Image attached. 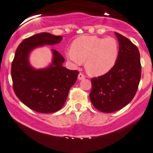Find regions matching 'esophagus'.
I'll return each instance as SVG.
<instances>
[{
	"instance_id": "esophagus-1",
	"label": "esophagus",
	"mask_w": 153,
	"mask_h": 153,
	"mask_svg": "<svg viewBox=\"0 0 153 153\" xmlns=\"http://www.w3.org/2000/svg\"><path fill=\"white\" fill-rule=\"evenodd\" d=\"M78 79H79V80L85 79V75H84V74L79 73V75H78Z\"/></svg>"
}]
</instances>
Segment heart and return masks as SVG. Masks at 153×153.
<instances>
[{
  "label": "heart",
  "instance_id": "heart-1",
  "mask_svg": "<svg viewBox=\"0 0 153 153\" xmlns=\"http://www.w3.org/2000/svg\"><path fill=\"white\" fill-rule=\"evenodd\" d=\"M118 53V43L115 38L85 35L72 43L66 57L75 66L85 61L88 73L100 76L109 72L115 65Z\"/></svg>",
  "mask_w": 153,
  "mask_h": 153
}]
</instances>
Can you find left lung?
<instances>
[{
  "label": "left lung",
  "instance_id": "1",
  "mask_svg": "<svg viewBox=\"0 0 153 153\" xmlns=\"http://www.w3.org/2000/svg\"><path fill=\"white\" fill-rule=\"evenodd\" d=\"M119 42V53L109 72L91 79L90 99L94 106L106 113L116 112L134 97L141 77L140 52L128 38L115 32Z\"/></svg>",
  "mask_w": 153,
  "mask_h": 153
}]
</instances>
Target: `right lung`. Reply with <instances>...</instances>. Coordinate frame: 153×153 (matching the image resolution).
<instances>
[{
	"mask_svg": "<svg viewBox=\"0 0 153 153\" xmlns=\"http://www.w3.org/2000/svg\"><path fill=\"white\" fill-rule=\"evenodd\" d=\"M62 40V36L42 32L24 39L16 51L11 65L13 91L21 102L38 112L59 110L79 74L64 67V57L54 49L51 50L52 62L48 67L36 69L30 65L29 54L35 48L54 45Z\"/></svg>",
	"mask_w": 153,
	"mask_h": 153,
	"instance_id": "obj_1",
	"label": "right lung"
}]
</instances>
